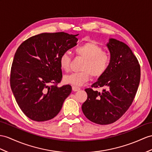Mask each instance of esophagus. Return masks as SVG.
<instances>
[{
  "label": "esophagus",
  "mask_w": 152,
  "mask_h": 152,
  "mask_svg": "<svg viewBox=\"0 0 152 152\" xmlns=\"http://www.w3.org/2000/svg\"><path fill=\"white\" fill-rule=\"evenodd\" d=\"M80 88L79 87H78V86H72V90H73V91H79V90H80Z\"/></svg>",
  "instance_id": "esophagus-1"
}]
</instances>
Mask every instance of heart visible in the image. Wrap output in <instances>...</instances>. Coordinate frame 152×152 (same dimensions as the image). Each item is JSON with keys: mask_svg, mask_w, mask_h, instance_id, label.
<instances>
[{"mask_svg": "<svg viewBox=\"0 0 152 152\" xmlns=\"http://www.w3.org/2000/svg\"><path fill=\"white\" fill-rule=\"evenodd\" d=\"M75 53L85 59L82 66V72L72 73L64 77V81L73 86H80L90 79L92 75L99 77L106 72L110 62L109 53L102 51V48L94 42H88L77 46ZM71 57L68 52H64L58 59L61 68L64 72L69 69Z\"/></svg>", "mask_w": 152, "mask_h": 152, "instance_id": "obj_1", "label": "heart"}]
</instances>
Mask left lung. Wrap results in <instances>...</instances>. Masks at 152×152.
<instances>
[{
	"label": "left lung",
	"instance_id": "1",
	"mask_svg": "<svg viewBox=\"0 0 152 152\" xmlns=\"http://www.w3.org/2000/svg\"><path fill=\"white\" fill-rule=\"evenodd\" d=\"M111 62L104 75L92 88H102L101 92L85 90L88 98L82 105L88 119L99 124H109L123 115L131 106L140 83V68L132 51L125 43L110 39L106 44Z\"/></svg>",
	"mask_w": 152,
	"mask_h": 152
}]
</instances>
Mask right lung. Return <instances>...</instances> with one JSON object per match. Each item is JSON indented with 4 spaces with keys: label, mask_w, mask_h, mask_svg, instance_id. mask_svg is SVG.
Returning a JSON list of instances; mask_svg holds the SVG:
<instances>
[{
    "label": "right lung",
    "mask_w": 152,
    "mask_h": 152,
    "mask_svg": "<svg viewBox=\"0 0 152 152\" xmlns=\"http://www.w3.org/2000/svg\"><path fill=\"white\" fill-rule=\"evenodd\" d=\"M78 35L42 33L26 40L17 50L11 69V88L18 106L30 119H53L71 94L70 85L57 86L62 77L58 59L77 45Z\"/></svg>",
    "instance_id": "1"
}]
</instances>
